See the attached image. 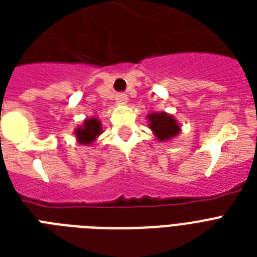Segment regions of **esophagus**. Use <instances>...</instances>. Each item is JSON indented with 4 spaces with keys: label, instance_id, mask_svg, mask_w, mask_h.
Instances as JSON below:
<instances>
[{
    "label": "esophagus",
    "instance_id": "1",
    "mask_svg": "<svg viewBox=\"0 0 257 257\" xmlns=\"http://www.w3.org/2000/svg\"><path fill=\"white\" fill-rule=\"evenodd\" d=\"M116 100L118 101V102H125V101L128 100V96H126V93L118 92L116 94Z\"/></svg>",
    "mask_w": 257,
    "mask_h": 257
}]
</instances>
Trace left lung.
<instances>
[{"label": "left lung", "instance_id": "8db88e82", "mask_svg": "<svg viewBox=\"0 0 257 257\" xmlns=\"http://www.w3.org/2000/svg\"><path fill=\"white\" fill-rule=\"evenodd\" d=\"M148 118L151 121L149 126L160 141L169 140L180 132L177 121L167 113H152Z\"/></svg>", "mask_w": 257, "mask_h": 257}]
</instances>
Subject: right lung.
<instances>
[{
	"mask_svg": "<svg viewBox=\"0 0 257 257\" xmlns=\"http://www.w3.org/2000/svg\"><path fill=\"white\" fill-rule=\"evenodd\" d=\"M101 133V124L96 118L84 121V126L76 131L78 141L81 144H92V141Z\"/></svg>",
	"mask_w": 257,
	"mask_h": 257,
	"instance_id": "right-lung-1",
	"label": "right lung"
}]
</instances>
